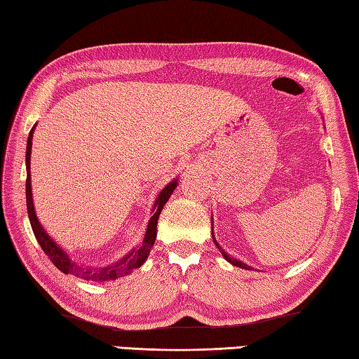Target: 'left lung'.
I'll list each match as a JSON object with an SVG mask.
<instances>
[{
    "mask_svg": "<svg viewBox=\"0 0 359 359\" xmlns=\"http://www.w3.org/2000/svg\"><path fill=\"white\" fill-rule=\"evenodd\" d=\"M213 243H215V244L217 245V249H219V250H221V254L224 255V258H226L229 263H231V264H233V266H236V268H241V269H249V271L252 269L249 264H245V263L240 262V259H236V258H231V257H230V255L227 254V252H226V250H224V249H221V245H219V244H217V241L215 240V236H213Z\"/></svg>",
    "mask_w": 359,
    "mask_h": 359,
    "instance_id": "8db88e82",
    "label": "left lung"
}]
</instances>
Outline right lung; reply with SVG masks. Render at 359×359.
Instances as JSON below:
<instances>
[{
    "mask_svg": "<svg viewBox=\"0 0 359 359\" xmlns=\"http://www.w3.org/2000/svg\"><path fill=\"white\" fill-rule=\"evenodd\" d=\"M35 128V126H34ZM34 128L29 132V137H27V144H26V207H27V216H29L31 221V227L35 235V240L39 241L40 248L43 249L45 254L51 259L53 264L62 271L63 273H72V276H76L79 278L87 280V282H111V280H116L119 277H124L130 273L132 271L138 269L142 266L149 252L152 249L154 243H156V236H157V222H158V216L161 213V208L166 203V201L171 198V194L174 193L175 187H177V179H174L170 182L163 189H161L160 194L157 196L156 203H154V210H152V217L149 219V224H147L146 233H144V240L143 243L137 245L135 249H132L128 255L123 257L119 262L111 263L109 266H102V268H91V266H79L76 264L72 258L67 255V252L63 250L60 245L54 243V240L49 236L45 229L41 227V224L39 222L37 216H35V210H34V202H32V191H31V149H32V137H34Z\"/></svg>",
    "mask_w": 359,
    "mask_h": 359,
    "instance_id": "right-lung-1",
    "label": "right lung"
}]
</instances>
